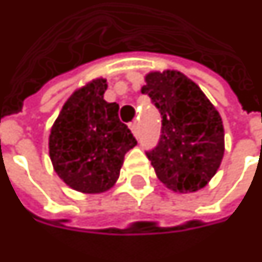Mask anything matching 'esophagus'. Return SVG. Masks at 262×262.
<instances>
[{"instance_id": "obj_1", "label": "esophagus", "mask_w": 262, "mask_h": 262, "mask_svg": "<svg viewBox=\"0 0 262 262\" xmlns=\"http://www.w3.org/2000/svg\"><path fill=\"white\" fill-rule=\"evenodd\" d=\"M129 127H130L132 133H133L135 136H137V123H136V122H133V123H130V125H129Z\"/></svg>"}]
</instances>
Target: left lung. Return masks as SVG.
Masks as SVG:
<instances>
[{
  "mask_svg": "<svg viewBox=\"0 0 262 262\" xmlns=\"http://www.w3.org/2000/svg\"><path fill=\"white\" fill-rule=\"evenodd\" d=\"M142 93L162 115L159 146L147 153L157 179L174 193L206 187L224 156V126L219 111L186 75L166 69L144 76Z\"/></svg>",
  "mask_w": 262,
  "mask_h": 262,
  "instance_id": "1",
  "label": "left lung"
}]
</instances>
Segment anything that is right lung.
Listing matches in <instances>:
<instances>
[{
    "mask_svg": "<svg viewBox=\"0 0 262 262\" xmlns=\"http://www.w3.org/2000/svg\"><path fill=\"white\" fill-rule=\"evenodd\" d=\"M107 82L95 78L67 99L51 127L49 157L56 174L79 193L99 194L116 184L125 155L136 146L119 120V105L103 99Z\"/></svg>",
    "mask_w": 262,
    "mask_h": 262,
    "instance_id": "add662e5",
    "label": "right lung"
}]
</instances>
